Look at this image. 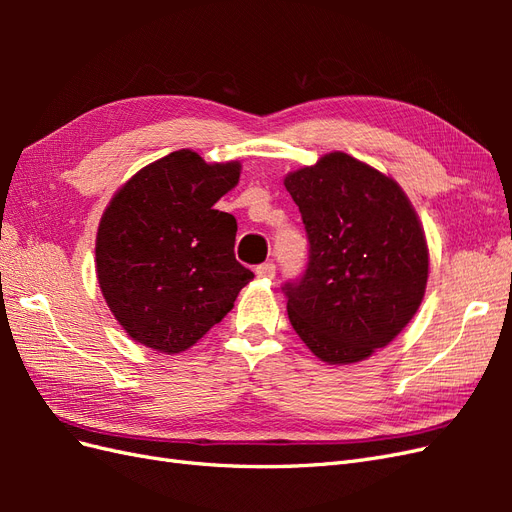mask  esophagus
<instances>
[{"label":"esophagus","mask_w":512,"mask_h":512,"mask_svg":"<svg viewBox=\"0 0 512 512\" xmlns=\"http://www.w3.org/2000/svg\"><path fill=\"white\" fill-rule=\"evenodd\" d=\"M256 275L265 277V280H273L275 277V265L273 262H262V265L256 267Z\"/></svg>","instance_id":"34e87169"}]
</instances>
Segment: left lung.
Here are the masks:
<instances>
[{
    "mask_svg": "<svg viewBox=\"0 0 512 512\" xmlns=\"http://www.w3.org/2000/svg\"><path fill=\"white\" fill-rule=\"evenodd\" d=\"M284 185L309 241L303 275L282 286L292 329L322 361H363L393 342L423 301L421 222L393 179L342 151Z\"/></svg>",
    "mask_w": 512,
    "mask_h": 512,
    "instance_id": "1",
    "label": "left lung"
}]
</instances>
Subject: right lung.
I'll return each instance as SVG.
<instances>
[{"mask_svg": "<svg viewBox=\"0 0 512 512\" xmlns=\"http://www.w3.org/2000/svg\"><path fill=\"white\" fill-rule=\"evenodd\" d=\"M239 162L179 149L145 166L106 207L96 271L113 316L138 344L188 350L235 305L254 273L235 258L237 220L213 209Z\"/></svg>", "mask_w": 512, "mask_h": 512, "instance_id": "1", "label": "right lung"}]
</instances>
